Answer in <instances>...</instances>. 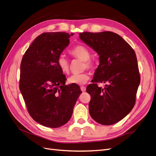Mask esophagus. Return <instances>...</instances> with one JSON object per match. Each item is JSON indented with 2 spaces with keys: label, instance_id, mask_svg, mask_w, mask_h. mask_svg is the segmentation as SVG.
Returning <instances> with one entry per match:
<instances>
[{
  "label": "esophagus",
  "instance_id": "obj_1",
  "mask_svg": "<svg viewBox=\"0 0 156 156\" xmlns=\"http://www.w3.org/2000/svg\"><path fill=\"white\" fill-rule=\"evenodd\" d=\"M81 91L83 92H85L86 91V87H81Z\"/></svg>",
  "mask_w": 156,
  "mask_h": 156
}]
</instances>
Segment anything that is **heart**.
Instances as JSON below:
<instances>
[{"label": "heart", "mask_w": 156, "mask_h": 156, "mask_svg": "<svg viewBox=\"0 0 156 156\" xmlns=\"http://www.w3.org/2000/svg\"><path fill=\"white\" fill-rule=\"evenodd\" d=\"M69 54L73 57L83 61V68L92 69L94 68V61L90 58V53L89 49L83 45H75L69 51ZM57 64L61 72L64 73H68L69 72V62L64 56H60L57 60ZM90 79L89 73L85 72L81 74H75L70 76L68 82L69 84L83 85L86 84Z\"/></svg>", "instance_id": "b5f03b06"}]
</instances>
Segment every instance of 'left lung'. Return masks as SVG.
Returning a JSON list of instances; mask_svg holds the SVG:
<instances>
[{
	"label": "left lung",
	"mask_w": 156,
	"mask_h": 156,
	"mask_svg": "<svg viewBox=\"0 0 156 156\" xmlns=\"http://www.w3.org/2000/svg\"><path fill=\"white\" fill-rule=\"evenodd\" d=\"M80 39L100 56L93 83L87 87L90 95L89 112L98 123H117L133 108L140 77L136 54L119 34L110 31L79 33ZM98 82L106 84L99 87Z\"/></svg>",
	"instance_id": "obj_1"
}]
</instances>
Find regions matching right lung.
Here are the masks:
<instances>
[{
  "instance_id": "1",
  "label": "right lung",
  "mask_w": 156,
  "mask_h": 156,
  "mask_svg": "<svg viewBox=\"0 0 156 156\" xmlns=\"http://www.w3.org/2000/svg\"><path fill=\"white\" fill-rule=\"evenodd\" d=\"M73 35L43 33L36 37L21 60L20 91L30 116L45 127L56 128L66 124L82 93L77 84L65 85L66 79L57 64Z\"/></svg>"
}]
</instances>
